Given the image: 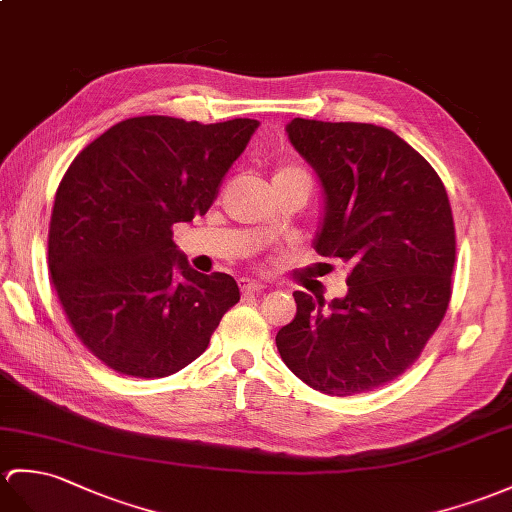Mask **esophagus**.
Listing matches in <instances>:
<instances>
[{
	"label": "esophagus",
	"instance_id": "34e87169",
	"mask_svg": "<svg viewBox=\"0 0 512 512\" xmlns=\"http://www.w3.org/2000/svg\"><path fill=\"white\" fill-rule=\"evenodd\" d=\"M240 288H242V292L251 294V292H264L266 285L261 283V281H255V279H242L240 281Z\"/></svg>",
	"mask_w": 512,
	"mask_h": 512
}]
</instances>
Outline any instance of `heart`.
<instances>
[{"mask_svg": "<svg viewBox=\"0 0 512 512\" xmlns=\"http://www.w3.org/2000/svg\"><path fill=\"white\" fill-rule=\"evenodd\" d=\"M292 181H299L307 187H312L310 181V174H307L303 168L294 163H281L275 168V174H272V185H279V183H292Z\"/></svg>", "mask_w": 512, "mask_h": 512, "instance_id": "1", "label": "heart"}]
</instances>
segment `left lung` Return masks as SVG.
Here are the masks:
<instances>
[{"label": "left lung", "mask_w": 512, "mask_h": 512, "mask_svg": "<svg viewBox=\"0 0 512 512\" xmlns=\"http://www.w3.org/2000/svg\"><path fill=\"white\" fill-rule=\"evenodd\" d=\"M316 170L325 218L314 248L349 266V290L294 292L279 329L290 371L331 397L392 382L419 358L451 299L456 229L441 176L388 128L294 117L285 126Z\"/></svg>", "instance_id": "8db88e82"}]
</instances>
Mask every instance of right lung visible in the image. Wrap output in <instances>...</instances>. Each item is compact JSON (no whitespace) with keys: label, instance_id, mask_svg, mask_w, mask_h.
Instances as JSON below:
<instances>
[{"label":"right lung","instance_id":"right-lung-1","mask_svg":"<svg viewBox=\"0 0 512 512\" xmlns=\"http://www.w3.org/2000/svg\"><path fill=\"white\" fill-rule=\"evenodd\" d=\"M257 126L130 117L71 161L56 189L47 266L71 329L113 371H181L240 301L233 277L189 268L172 227L205 216Z\"/></svg>","mask_w":512,"mask_h":512}]
</instances>
